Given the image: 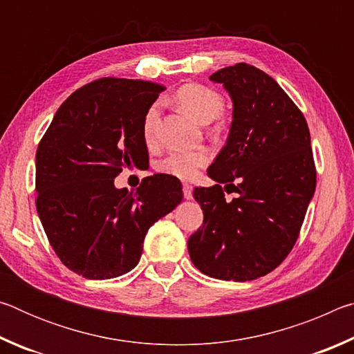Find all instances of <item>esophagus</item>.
I'll list each match as a JSON object with an SVG mask.
<instances>
[{"label": "esophagus", "instance_id": "esophagus-1", "mask_svg": "<svg viewBox=\"0 0 354 354\" xmlns=\"http://www.w3.org/2000/svg\"><path fill=\"white\" fill-rule=\"evenodd\" d=\"M192 192H194V187H192L190 184H184L183 185V195H184V198L185 200H192Z\"/></svg>", "mask_w": 354, "mask_h": 354}]
</instances>
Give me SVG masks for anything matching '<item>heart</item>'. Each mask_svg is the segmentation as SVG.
I'll list each match as a JSON object with an SVG mask.
<instances>
[{"label":"heart","mask_w":354,"mask_h":354,"mask_svg":"<svg viewBox=\"0 0 354 354\" xmlns=\"http://www.w3.org/2000/svg\"><path fill=\"white\" fill-rule=\"evenodd\" d=\"M175 100L185 112L201 123H209L217 118L225 106L223 97L214 88L203 86V84H185L179 87L175 93ZM159 112V103H153L143 115L142 137L148 145L154 143L156 136H158ZM209 159H211V154L206 148L178 149L160 159L156 164V169L164 175L179 179H192L198 175V170L209 162Z\"/></svg>","instance_id":"1"}]
</instances>
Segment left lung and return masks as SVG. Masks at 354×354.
Returning a JSON list of instances; mask_svg holds the SVG:
<instances>
[{"mask_svg":"<svg viewBox=\"0 0 354 354\" xmlns=\"http://www.w3.org/2000/svg\"><path fill=\"white\" fill-rule=\"evenodd\" d=\"M209 80L223 84L234 109L226 145L207 170L217 184L194 190L205 218L187 248L201 273L243 283L274 270L297 242L317 183L310 134L289 95L253 65ZM221 183L238 198L226 202Z\"/></svg>","mask_w":354,"mask_h":354,"instance_id":"left-lung-1","label":"left lung"}]
</instances>
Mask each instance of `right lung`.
Segmentation results:
<instances>
[{"instance_id": "obj_1", "label": "right lung", "mask_w": 354, "mask_h": 354, "mask_svg": "<svg viewBox=\"0 0 354 354\" xmlns=\"http://www.w3.org/2000/svg\"><path fill=\"white\" fill-rule=\"evenodd\" d=\"M164 86L101 77L59 107L35 153V206L59 259L87 279H111L139 263L149 226L183 200L175 176L117 189L124 167L148 159L142 120Z\"/></svg>"}]
</instances>
